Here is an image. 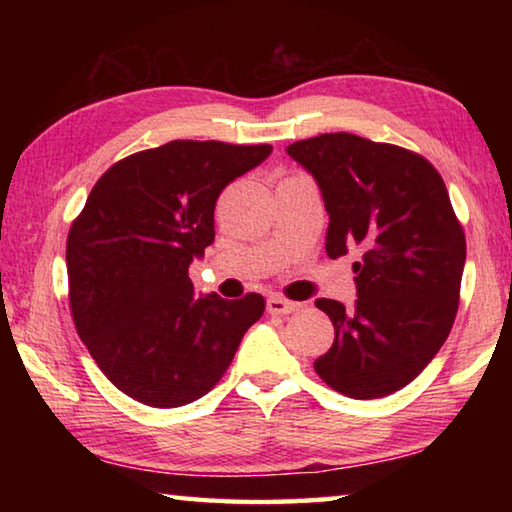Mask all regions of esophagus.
<instances>
[{"mask_svg": "<svg viewBox=\"0 0 512 512\" xmlns=\"http://www.w3.org/2000/svg\"><path fill=\"white\" fill-rule=\"evenodd\" d=\"M302 305L300 302H293V300H284L280 296H271L266 300V311L273 316H284V314H293V311H298Z\"/></svg>", "mask_w": 512, "mask_h": 512, "instance_id": "esophagus-1", "label": "esophagus"}]
</instances>
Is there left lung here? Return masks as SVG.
Returning a JSON list of instances; mask_svg holds the SVG:
<instances>
[{
  "label": "left lung",
  "instance_id": "obj_1",
  "mask_svg": "<svg viewBox=\"0 0 512 512\" xmlns=\"http://www.w3.org/2000/svg\"><path fill=\"white\" fill-rule=\"evenodd\" d=\"M329 214L325 250L354 262L357 300L318 298L334 343L318 377L354 400L400 391L443 348L458 309L465 235L440 173L418 153L352 133L293 142Z\"/></svg>",
  "mask_w": 512,
  "mask_h": 512
}]
</instances>
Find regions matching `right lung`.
I'll list each match as a JSON object with an SVG mask.
<instances>
[{
	"mask_svg": "<svg viewBox=\"0 0 512 512\" xmlns=\"http://www.w3.org/2000/svg\"><path fill=\"white\" fill-rule=\"evenodd\" d=\"M273 146L176 140L103 173L67 237L76 332L121 393L155 409L203 397L228 370L264 298H194L189 266L214 241L223 187Z\"/></svg>",
	"mask_w": 512,
	"mask_h": 512,
	"instance_id": "add662e5",
	"label": "right lung"
}]
</instances>
